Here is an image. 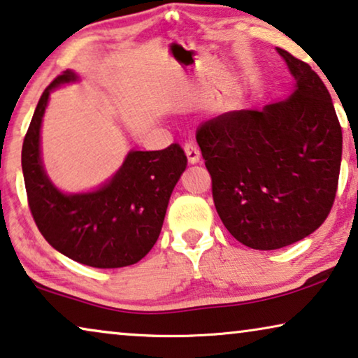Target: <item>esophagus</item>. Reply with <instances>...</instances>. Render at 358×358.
Returning a JSON list of instances; mask_svg holds the SVG:
<instances>
[{
  "mask_svg": "<svg viewBox=\"0 0 358 358\" xmlns=\"http://www.w3.org/2000/svg\"><path fill=\"white\" fill-rule=\"evenodd\" d=\"M184 152H185V155H187V159L190 164H195L200 162V150L194 142H185Z\"/></svg>",
  "mask_w": 358,
  "mask_h": 358,
  "instance_id": "1",
  "label": "esophagus"
}]
</instances>
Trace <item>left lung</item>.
<instances>
[{"label": "left lung", "mask_w": 358, "mask_h": 358, "mask_svg": "<svg viewBox=\"0 0 358 358\" xmlns=\"http://www.w3.org/2000/svg\"><path fill=\"white\" fill-rule=\"evenodd\" d=\"M276 50L295 79L287 100L224 113L196 129L217 215L255 250L291 245L323 224L343 157V131L323 80Z\"/></svg>", "instance_id": "left-lung-1"}]
</instances>
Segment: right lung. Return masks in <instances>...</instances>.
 Segmentation results:
<instances>
[{"label":"right lung","instance_id":"1","mask_svg":"<svg viewBox=\"0 0 358 358\" xmlns=\"http://www.w3.org/2000/svg\"><path fill=\"white\" fill-rule=\"evenodd\" d=\"M77 80L74 71H64L46 87L25 134L22 173L30 211L46 242L71 260L93 268L134 265L158 241L187 157L178 143L157 152L131 150L116 174L98 189L61 192L41 163V121L50 93Z\"/></svg>","mask_w":358,"mask_h":358}]
</instances>
